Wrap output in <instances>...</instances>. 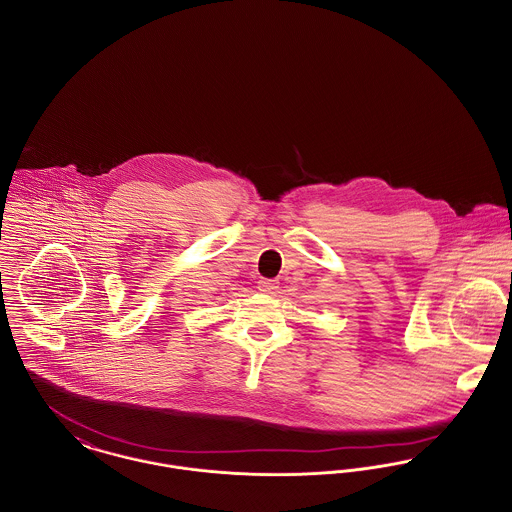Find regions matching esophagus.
Masks as SVG:
<instances>
[{
    "instance_id": "1",
    "label": "esophagus",
    "mask_w": 512,
    "mask_h": 512,
    "mask_svg": "<svg viewBox=\"0 0 512 512\" xmlns=\"http://www.w3.org/2000/svg\"><path fill=\"white\" fill-rule=\"evenodd\" d=\"M278 288V280H272V278H261L259 280V290L261 292L272 293Z\"/></svg>"
}]
</instances>
